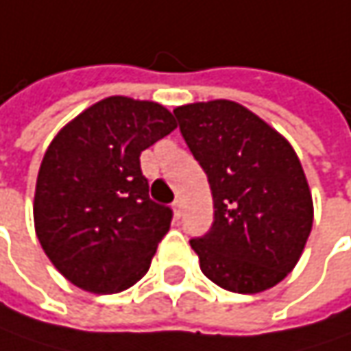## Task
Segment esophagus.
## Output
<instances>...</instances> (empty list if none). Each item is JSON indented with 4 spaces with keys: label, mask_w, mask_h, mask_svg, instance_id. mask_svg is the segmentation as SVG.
I'll return each instance as SVG.
<instances>
[{
    "label": "esophagus",
    "mask_w": 351,
    "mask_h": 351,
    "mask_svg": "<svg viewBox=\"0 0 351 351\" xmlns=\"http://www.w3.org/2000/svg\"><path fill=\"white\" fill-rule=\"evenodd\" d=\"M180 213H182L180 200H175V202H173V215H175V218H180Z\"/></svg>",
    "instance_id": "esophagus-1"
}]
</instances>
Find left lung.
<instances>
[{
    "instance_id": "obj_1",
    "label": "left lung",
    "mask_w": 351,
    "mask_h": 351,
    "mask_svg": "<svg viewBox=\"0 0 351 351\" xmlns=\"http://www.w3.org/2000/svg\"><path fill=\"white\" fill-rule=\"evenodd\" d=\"M180 133L208 176L215 222L191 246L217 286L258 294L288 276L304 252L314 202L292 145L228 99L175 109Z\"/></svg>"
}]
</instances>
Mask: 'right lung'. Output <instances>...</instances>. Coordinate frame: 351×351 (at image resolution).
<instances>
[{
  "mask_svg": "<svg viewBox=\"0 0 351 351\" xmlns=\"http://www.w3.org/2000/svg\"><path fill=\"white\" fill-rule=\"evenodd\" d=\"M175 129L167 107L114 95L55 134L39 167L33 222L47 258L77 288L117 294L149 272L173 210L149 198L141 153Z\"/></svg>",
  "mask_w": 351,
  "mask_h": 351,
  "instance_id": "obj_1",
  "label": "right lung"
}]
</instances>
